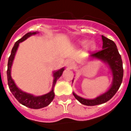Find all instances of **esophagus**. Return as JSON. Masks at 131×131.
Segmentation results:
<instances>
[{
	"label": "esophagus",
	"instance_id": "esophagus-1",
	"mask_svg": "<svg viewBox=\"0 0 131 131\" xmlns=\"http://www.w3.org/2000/svg\"><path fill=\"white\" fill-rule=\"evenodd\" d=\"M66 66L67 68H69V69H72V68L74 67L75 64H74L73 62H72L71 60H68L66 61Z\"/></svg>",
	"mask_w": 131,
	"mask_h": 131
}]
</instances>
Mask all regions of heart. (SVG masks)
<instances>
[{"instance_id":"b5f03b06","label":"heart","mask_w":131,"mask_h":131,"mask_svg":"<svg viewBox=\"0 0 131 131\" xmlns=\"http://www.w3.org/2000/svg\"><path fill=\"white\" fill-rule=\"evenodd\" d=\"M77 43L79 46H85L86 45V47L90 50H94L96 47V44L94 41H88L87 39H81V40H79L77 41Z\"/></svg>"}]
</instances>
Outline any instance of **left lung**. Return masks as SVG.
Returning a JSON list of instances; mask_svg holds the SVG:
<instances>
[{"mask_svg": "<svg viewBox=\"0 0 131 131\" xmlns=\"http://www.w3.org/2000/svg\"><path fill=\"white\" fill-rule=\"evenodd\" d=\"M101 37L103 39V49L99 52L92 54L90 57L92 59L100 60L107 65L112 76V84L106 92L95 99H85L73 92L75 97L80 103L87 106L101 105L110 100L118 90L123 80V62L116 45L113 41L104 36H101Z\"/></svg>", "mask_w": 131, "mask_h": 131, "instance_id": "1", "label": "left lung"}]
</instances>
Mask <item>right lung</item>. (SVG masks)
I'll use <instances>...</instances> for the list:
<instances>
[{
	"label": "right lung",
	"instance_id": "1",
	"mask_svg": "<svg viewBox=\"0 0 131 131\" xmlns=\"http://www.w3.org/2000/svg\"><path fill=\"white\" fill-rule=\"evenodd\" d=\"M38 32H28L26 34L23 38L19 39L15 42L14 44V47L12 48L11 54L8 58V70H7V78H8V84L9 86V90L14 95L15 99L22 104L24 106L28 107L30 108L34 109H39L41 108L45 107L48 106L50 103L52 102L54 97V86H55L56 81L61 76H62L63 71H64V68H62L58 70L54 71L52 73L53 76V83H52V90H51L49 93L44 94L43 95L40 96H35L34 95L28 93L26 92H23L15 84L14 80L12 78L11 75V69L12 66L13 62H14V58H15V54H16L17 49L19 47V45L20 43L26 40L27 38L30 37L31 36L35 35L36 34H38Z\"/></svg>",
	"mask_w": 131,
	"mask_h": 131
}]
</instances>
